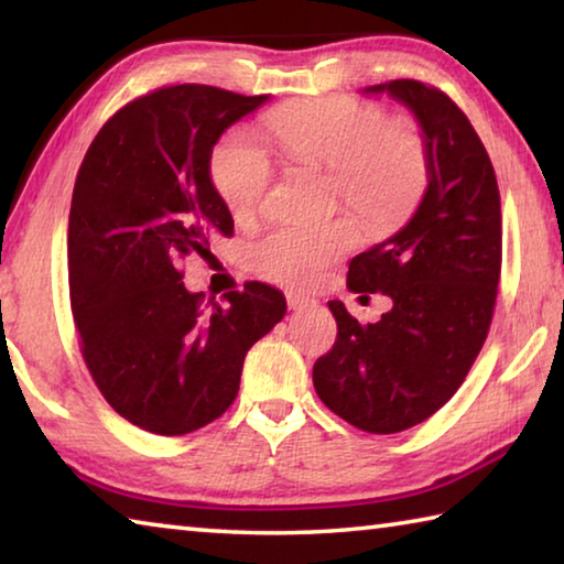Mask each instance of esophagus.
Wrapping results in <instances>:
<instances>
[{"instance_id": "1", "label": "esophagus", "mask_w": 564, "mask_h": 564, "mask_svg": "<svg viewBox=\"0 0 564 564\" xmlns=\"http://www.w3.org/2000/svg\"><path fill=\"white\" fill-rule=\"evenodd\" d=\"M285 301H289L291 311H305V308H311V305H316V299H311V295H305V293H295V291L285 293Z\"/></svg>"}]
</instances>
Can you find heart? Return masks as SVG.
Here are the masks:
<instances>
[{
	"mask_svg": "<svg viewBox=\"0 0 564 564\" xmlns=\"http://www.w3.org/2000/svg\"><path fill=\"white\" fill-rule=\"evenodd\" d=\"M271 139L299 164L330 169L333 194L373 234H388L415 212L431 181V154L413 123L390 121L386 109L348 97L291 104L265 119ZM212 181L234 221L261 212L273 166L243 133L214 149ZM358 241L348 218L273 228L251 246L253 271L281 285H308Z\"/></svg>",
	"mask_w": 564,
	"mask_h": 564,
	"instance_id": "heart-1",
	"label": "heart"
}]
</instances>
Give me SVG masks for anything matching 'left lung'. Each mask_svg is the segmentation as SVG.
<instances>
[{"mask_svg":"<svg viewBox=\"0 0 564 564\" xmlns=\"http://www.w3.org/2000/svg\"><path fill=\"white\" fill-rule=\"evenodd\" d=\"M362 94H388L413 113L431 181L408 224L348 265L352 293H386L393 308L362 326L330 301L338 338L313 366V386L350 425L388 435L441 410L488 338L502 218L488 151L455 101L413 79Z\"/></svg>","mask_w":564,"mask_h":564,"instance_id":"obj_1","label":"left lung"}]
</instances>
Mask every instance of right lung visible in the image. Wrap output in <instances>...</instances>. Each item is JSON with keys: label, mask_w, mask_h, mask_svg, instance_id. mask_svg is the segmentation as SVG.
<instances>
[{"label": "right lung", "mask_w": 564, "mask_h": 564, "mask_svg": "<svg viewBox=\"0 0 564 564\" xmlns=\"http://www.w3.org/2000/svg\"><path fill=\"white\" fill-rule=\"evenodd\" d=\"M271 97L178 84L104 123L76 174L69 295L82 352L107 403L141 431L186 435L226 413L243 358L285 316L259 281L204 305L181 263L208 259L234 218L216 194L221 133Z\"/></svg>", "instance_id": "add662e5"}]
</instances>
